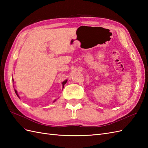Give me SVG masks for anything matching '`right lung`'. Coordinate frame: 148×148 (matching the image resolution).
<instances>
[{"label":"right lung","mask_w":148,"mask_h":148,"mask_svg":"<svg viewBox=\"0 0 148 148\" xmlns=\"http://www.w3.org/2000/svg\"><path fill=\"white\" fill-rule=\"evenodd\" d=\"M12 82H14V80H13V78H12ZM66 82H67V79H65V81H64L63 82H62V86H62V87H63V89H64V85H65V84H66ZM14 90H15V93H16V96H17L18 97L20 98V96H18V92H17V91L16 90V89H14ZM56 99H55L54 101H53V102H56Z\"/></svg>","instance_id":"right-lung-1"}]
</instances>
